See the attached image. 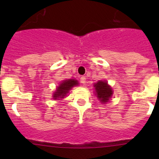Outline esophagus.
I'll list each match as a JSON object with an SVG mask.
<instances>
[{
	"label": "esophagus",
	"mask_w": 159,
	"mask_h": 159,
	"mask_svg": "<svg viewBox=\"0 0 159 159\" xmlns=\"http://www.w3.org/2000/svg\"><path fill=\"white\" fill-rule=\"evenodd\" d=\"M80 82L82 83V84H85L86 83V78H85V76H81L80 77Z\"/></svg>",
	"instance_id": "34e87169"
}]
</instances>
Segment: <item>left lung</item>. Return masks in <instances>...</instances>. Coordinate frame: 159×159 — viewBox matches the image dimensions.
I'll list each match as a JSON object with an SVG mask.
<instances>
[{"instance_id":"8db88e82","label":"left lung","mask_w":159,"mask_h":159,"mask_svg":"<svg viewBox=\"0 0 159 159\" xmlns=\"http://www.w3.org/2000/svg\"><path fill=\"white\" fill-rule=\"evenodd\" d=\"M94 87L95 88V92L98 99L100 100L101 102L106 103L108 102L109 99L112 95V89L107 82L103 81H99L95 84Z\"/></svg>"}]
</instances>
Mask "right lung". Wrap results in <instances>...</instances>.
<instances>
[{
    "label": "right lung",
    "mask_w": 159,
    "mask_h": 159,
    "mask_svg": "<svg viewBox=\"0 0 159 159\" xmlns=\"http://www.w3.org/2000/svg\"><path fill=\"white\" fill-rule=\"evenodd\" d=\"M78 85V81L74 80H67L64 81L60 84V86L57 88V91L53 95V99H58L60 98H64L67 93H68L69 90L74 86Z\"/></svg>",
    "instance_id": "1"
}]
</instances>
